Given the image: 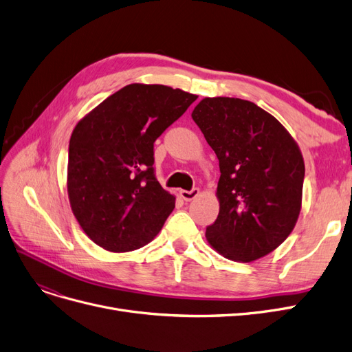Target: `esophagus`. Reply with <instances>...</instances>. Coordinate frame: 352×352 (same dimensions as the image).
Returning a JSON list of instances; mask_svg holds the SVG:
<instances>
[{
    "label": "esophagus",
    "mask_w": 352,
    "mask_h": 352,
    "mask_svg": "<svg viewBox=\"0 0 352 352\" xmlns=\"http://www.w3.org/2000/svg\"><path fill=\"white\" fill-rule=\"evenodd\" d=\"M179 195H180V198L184 199V201L190 202V201H193L196 198V196L199 195V189L198 188H193L192 190H180Z\"/></svg>",
    "instance_id": "1"
}]
</instances>
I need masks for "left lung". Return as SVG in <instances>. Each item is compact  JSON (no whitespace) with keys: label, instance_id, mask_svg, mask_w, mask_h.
Segmentation results:
<instances>
[{"label":"left lung","instance_id":"8db88e82","mask_svg":"<svg viewBox=\"0 0 352 352\" xmlns=\"http://www.w3.org/2000/svg\"><path fill=\"white\" fill-rule=\"evenodd\" d=\"M192 118L219 160V214L206 228L209 245L240 263L270 254L302 209L305 163L298 143L272 114L240 98H204Z\"/></svg>","mask_w":352,"mask_h":352}]
</instances>
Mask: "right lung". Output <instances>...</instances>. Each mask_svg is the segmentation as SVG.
I'll list each match as a JSON object with an SVG mask.
<instances>
[{
    "label": "right lung",
    "mask_w": 352,
    "mask_h": 352,
    "mask_svg": "<svg viewBox=\"0 0 352 352\" xmlns=\"http://www.w3.org/2000/svg\"><path fill=\"white\" fill-rule=\"evenodd\" d=\"M196 95L131 83L83 117L69 142L67 196L80 228L111 252L144 247L176 198L154 176L153 144Z\"/></svg>",
    "instance_id": "1"
}]
</instances>
